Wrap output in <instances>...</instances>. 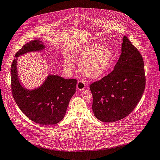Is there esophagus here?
I'll list each match as a JSON object with an SVG mask.
<instances>
[{
  "label": "esophagus",
  "mask_w": 160,
  "mask_h": 160,
  "mask_svg": "<svg viewBox=\"0 0 160 160\" xmlns=\"http://www.w3.org/2000/svg\"><path fill=\"white\" fill-rule=\"evenodd\" d=\"M86 87V83L84 81H79L77 83V89L79 90H82Z\"/></svg>",
  "instance_id": "1"
}]
</instances>
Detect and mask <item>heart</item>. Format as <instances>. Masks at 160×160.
Masks as SVG:
<instances>
[{
  "label": "heart",
  "instance_id": "1",
  "mask_svg": "<svg viewBox=\"0 0 160 160\" xmlns=\"http://www.w3.org/2000/svg\"><path fill=\"white\" fill-rule=\"evenodd\" d=\"M74 56L79 62L81 72L88 78H100L106 72L112 63L113 56L111 51L103 48L102 44L94 43L78 49ZM66 68L71 70L74 63L70 58L65 61Z\"/></svg>",
  "mask_w": 160,
  "mask_h": 160
}]
</instances>
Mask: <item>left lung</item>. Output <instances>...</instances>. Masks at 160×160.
I'll return each mask as SVG.
<instances>
[{
  "instance_id": "left-lung-1",
  "label": "left lung",
  "mask_w": 160,
  "mask_h": 160,
  "mask_svg": "<svg viewBox=\"0 0 160 160\" xmlns=\"http://www.w3.org/2000/svg\"><path fill=\"white\" fill-rule=\"evenodd\" d=\"M145 87L142 55L124 36L122 53L113 71L90 85L94 116L104 122L125 118L140 101Z\"/></svg>"
}]
</instances>
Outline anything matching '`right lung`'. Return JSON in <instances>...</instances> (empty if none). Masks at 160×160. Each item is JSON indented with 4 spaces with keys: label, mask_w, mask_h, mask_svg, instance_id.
I'll return each instance as SVG.
<instances>
[{
    "label": "right lung",
    "mask_w": 160,
    "mask_h": 160,
    "mask_svg": "<svg viewBox=\"0 0 160 160\" xmlns=\"http://www.w3.org/2000/svg\"><path fill=\"white\" fill-rule=\"evenodd\" d=\"M44 46L39 40L27 43L16 52L15 57L43 49ZM76 79H66L51 75L42 87L30 91L22 87L18 81L16 59L11 65V89L15 102L30 120L40 125H54L63 119L76 92Z\"/></svg>",
    "instance_id": "right-lung-1"
}]
</instances>
